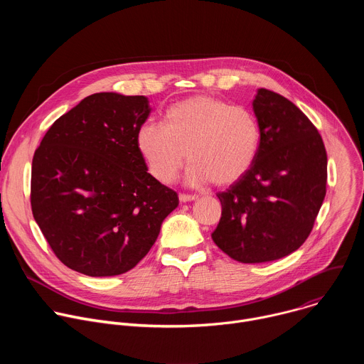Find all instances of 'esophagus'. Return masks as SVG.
<instances>
[{
    "label": "esophagus",
    "mask_w": 364,
    "mask_h": 364,
    "mask_svg": "<svg viewBox=\"0 0 364 364\" xmlns=\"http://www.w3.org/2000/svg\"><path fill=\"white\" fill-rule=\"evenodd\" d=\"M178 198H180V201H181V203H187V201H193V200H196V198H197V196H194V194H180V196H178Z\"/></svg>",
    "instance_id": "1"
}]
</instances>
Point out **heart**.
I'll return each mask as SVG.
<instances>
[{"instance_id": "obj_1", "label": "heart", "mask_w": 364, "mask_h": 364, "mask_svg": "<svg viewBox=\"0 0 364 364\" xmlns=\"http://www.w3.org/2000/svg\"><path fill=\"white\" fill-rule=\"evenodd\" d=\"M135 142L148 173L161 184L177 178L187 155V184L229 186L253 166L261 125L246 107L198 95L171 105L164 125L142 122Z\"/></svg>"}]
</instances>
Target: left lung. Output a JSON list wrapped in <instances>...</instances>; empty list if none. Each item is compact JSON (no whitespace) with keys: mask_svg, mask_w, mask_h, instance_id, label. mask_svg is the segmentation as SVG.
Masks as SVG:
<instances>
[{"mask_svg":"<svg viewBox=\"0 0 364 364\" xmlns=\"http://www.w3.org/2000/svg\"><path fill=\"white\" fill-rule=\"evenodd\" d=\"M253 111L261 145L250 170L218 193L213 242L242 264L275 261L309 236L326 197L327 152L318 129L291 100L259 89Z\"/></svg>","mask_w":364,"mask_h":364,"instance_id":"obj_1","label":"left lung"}]
</instances>
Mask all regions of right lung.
<instances>
[{
    "instance_id": "add662e5",
    "label": "right lung",
    "mask_w": 364,
    "mask_h": 364,
    "mask_svg": "<svg viewBox=\"0 0 364 364\" xmlns=\"http://www.w3.org/2000/svg\"><path fill=\"white\" fill-rule=\"evenodd\" d=\"M145 96L93 93L48 128L31 166V210L59 261L89 277L132 269L178 205L146 170L138 127Z\"/></svg>"
}]
</instances>
